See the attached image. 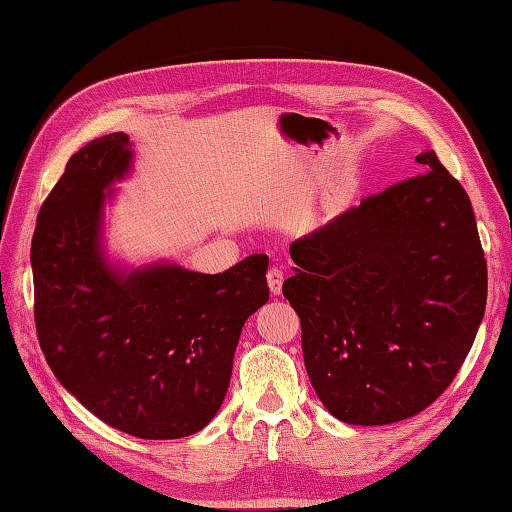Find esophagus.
I'll return each instance as SVG.
<instances>
[{
    "instance_id": "34e87169",
    "label": "esophagus",
    "mask_w": 512,
    "mask_h": 512,
    "mask_svg": "<svg viewBox=\"0 0 512 512\" xmlns=\"http://www.w3.org/2000/svg\"><path fill=\"white\" fill-rule=\"evenodd\" d=\"M268 288H270V295H281V286H284V273H281L279 268H270L268 270Z\"/></svg>"
}]
</instances>
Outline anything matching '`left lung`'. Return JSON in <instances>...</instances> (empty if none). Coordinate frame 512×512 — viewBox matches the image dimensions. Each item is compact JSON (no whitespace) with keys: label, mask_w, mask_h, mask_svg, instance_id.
<instances>
[{"label":"left lung","mask_w":512,"mask_h":512,"mask_svg":"<svg viewBox=\"0 0 512 512\" xmlns=\"http://www.w3.org/2000/svg\"><path fill=\"white\" fill-rule=\"evenodd\" d=\"M422 173L297 239L284 297L310 383L336 420L376 427L427 409L486 310V259L462 184L436 151Z\"/></svg>","instance_id":"1"}]
</instances>
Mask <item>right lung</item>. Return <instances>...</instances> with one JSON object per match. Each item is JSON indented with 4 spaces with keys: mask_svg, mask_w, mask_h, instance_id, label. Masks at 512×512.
Listing matches in <instances>:
<instances>
[{
    "mask_svg": "<svg viewBox=\"0 0 512 512\" xmlns=\"http://www.w3.org/2000/svg\"><path fill=\"white\" fill-rule=\"evenodd\" d=\"M134 160L127 134H107L54 184L30 248L35 321L50 369L85 409L129 436L176 440L220 411L239 334L268 301V257L217 275L116 259L105 209Z\"/></svg>",
    "mask_w": 512,
    "mask_h": 512,
    "instance_id": "1",
    "label": "right lung"
}]
</instances>
